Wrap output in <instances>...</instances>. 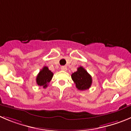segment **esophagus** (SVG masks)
<instances>
[{"mask_svg": "<svg viewBox=\"0 0 131 131\" xmlns=\"http://www.w3.org/2000/svg\"><path fill=\"white\" fill-rule=\"evenodd\" d=\"M61 69L62 70H63V71H67V67H66V66H62V67H61Z\"/></svg>", "mask_w": 131, "mask_h": 131, "instance_id": "34e87169", "label": "esophagus"}]
</instances>
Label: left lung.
Instances as JSON below:
<instances>
[{"instance_id": "obj_1", "label": "left lung", "mask_w": 131, "mask_h": 131, "mask_svg": "<svg viewBox=\"0 0 131 131\" xmlns=\"http://www.w3.org/2000/svg\"><path fill=\"white\" fill-rule=\"evenodd\" d=\"M71 77L78 90H87L91 86L92 83V77L83 67L78 68V70L73 73Z\"/></svg>"}]
</instances>
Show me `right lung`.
Wrapping results in <instances>:
<instances>
[{"mask_svg": "<svg viewBox=\"0 0 131 131\" xmlns=\"http://www.w3.org/2000/svg\"><path fill=\"white\" fill-rule=\"evenodd\" d=\"M53 75V73L48 69L47 67H44L37 76V84L40 86H43L44 89H45L47 87L48 84L52 80Z\"/></svg>", "mask_w": 131, "mask_h": 131, "instance_id": "right-lung-1", "label": "right lung"}]
</instances>
